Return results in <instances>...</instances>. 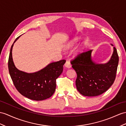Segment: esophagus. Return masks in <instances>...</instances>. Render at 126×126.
<instances>
[{
	"label": "esophagus",
	"mask_w": 126,
	"mask_h": 126,
	"mask_svg": "<svg viewBox=\"0 0 126 126\" xmlns=\"http://www.w3.org/2000/svg\"><path fill=\"white\" fill-rule=\"evenodd\" d=\"M65 66L66 67V68H71V64H70V62H69V61H66L65 64Z\"/></svg>",
	"instance_id": "obj_1"
}]
</instances>
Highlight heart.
<instances>
[{"label":"heart","mask_w":126,"mask_h":126,"mask_svg":"<svg viewBox=\"0 0 126 126\" xmlns=\"http://www.w3.org/2000/svg\"><path fill=\"white\" fill-rule=\"evenodd\" d=\"M79 41V38L77 37H75L70 39L68 43H67L65 45V48L66 49H70V48H73L78 44ZM81 51H82V47H81L79 48V49L77 50V52H76V53L78 54H79L81 52Z\"/></svg>","instance_id":"b5f03b06"}]
</instances>
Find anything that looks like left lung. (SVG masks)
<instances>
[{
    "label": "left lung",
    "instance_id": "8db88e82",
    "mask_svg": "<svg viewBox=\"0 0 126 126\" xmlns=\"http://www.w3.org/2000/svg\"><path fill=\"white\" fill-rule=\"evenodd\" d=\"M92 51L82 53L71 61L73 68L77 74V90L83 96L88 97L98 96L109 89L115 80L119 63L115 47L110 59L105 63L94 62L92 59Z\"/></svg>",
    "mask_w": 126,
    "mask_h": 126
}]
</instances>
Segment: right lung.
Segmentation results:
<instances>
[{
  "label": "right lung",
  "instance_id": "1",
  "mask_svg": "<svg viewBox=\"0 0 126 126\" xmlns=\"http://www.w3.org/2000/svg\"><path fill=\"white\" fill-rule=\"evenodd\" d=\"M12 44L8 59V69L11 78L17 91L30 99L43 100L51 97L56 88V79L63 71L65 60L49 63L44 68L34 73H26L15 67L12 57Z\"/></svg>",
  "mask_w": 126,
  "mask_h": 126
}]
</instances>
